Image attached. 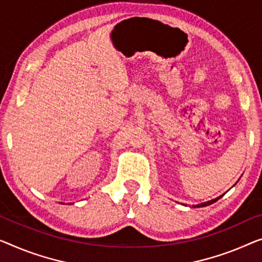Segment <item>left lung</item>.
I'll return each instance as SVG.
<instances>
[{
  "label": "left lung",
  "mask_w": 262,
  "mask_h": 262,
  "mask_svg": "<svg viewBox=\"0 0 262 262\" xmlns=\"http://www.w3.org/2000/svg\"><path fill=\"white\" fill-rule=\"evenodd\" d=\"M221 198V196H220ZM220 198H216V199H214V200H210V201H207V202H204V204H201V205H196L195 207H205V206H208V205H212V204H214V202L215 201H217Z\"/></svg>",
  "instance_id": "obj_1"
}]
</instances>
